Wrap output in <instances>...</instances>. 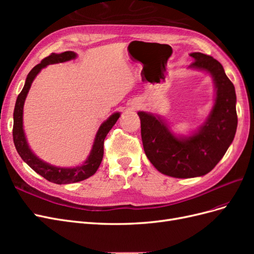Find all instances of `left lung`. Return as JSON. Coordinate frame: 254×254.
Listing matches in <instances>:
<instances>
[{"mask_svg": "<svg viewBox=\"0 0 254 254\" xmlns=\"http://www.w3.org/2000/svg\"><path fill=\"white\" fill-rule=\"evenodd\" d=\"M190 67L210 73L216 97L209 117L190 136H176L158 115L137 112L144 151L151 164L175 178H193L210 173L225 156L237 128L235 88L216 59L190 53Z\"/></svg>", "mask_w": 254, "mask_h": 254, "instance_id": "obj_1", "label": "left lung"}]
</instances>
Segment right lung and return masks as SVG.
<instances>
[{
	"label": "right lung",
	"instance_id": "right-lung-1",
	"mask_svg": "<svg viewBox=\"0 0 254 254\" xmlns=\"http://www.w3.org/2000/svg\"><path fill=\"white\" fill-rule=\"evenodd\" d=\"M76 56H77V54L71 51L64 52L61 54L53 53L50 56L45 57L39 64L34 66L33 70L27 75L25 84L24 87H23L21 93L18 95L16 106H14L13 110L12 136L14 146H16V149L20 157L30 168H33L37 174H39L50 182L56 184H68L79 182L89 178L91 176H93L96 173L97 168L101 165L104 157L105 137L108 134V132L114 126V124L117 123L121 115L120 112L113 113L111 117L108 120H106L101 125V127L98 128L90 155L88 159L84 161V163H82L81 165H78L76 167L54 166L38 158L32 151V149L29 148L24 130H23V107H24V102L30 89V86H32L36 76L39 74V72L43 67L49 64L65 63V61L75 59Z\"/></svg>",
	"mask_w": 254,
	"mask_h": 254
}]
</instances>
